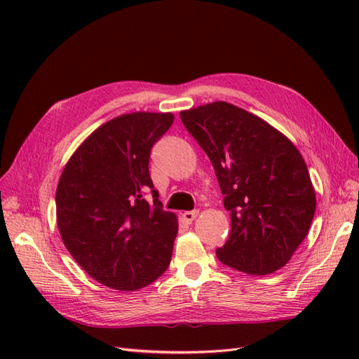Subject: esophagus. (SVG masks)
I'll use <instances>...</instances> for the list:
<instances>
[{
	"label": "esophagus",
	"instance_id": "34e87169",
	"mask_svg": "<svg viewBox=\"0 0 359 359\" xmlns=\"http://www.w3.org/2000/svg\"><path fill=\"white\" fill-rule=\"evenodd\" d=\"M198 214H199V211H186V212H182V219L187 223H191L194 219H196Z\"/></svg>",
	"mask_w": 359,
	"mask_h": 359
}]
</instances>
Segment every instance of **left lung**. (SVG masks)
<instances>
[{"label":"left lung","instance_id":"1","mask_svg":"<svg viewBox=\"0 0 359 359\" xmlns=\"http://www.w3.org/2000/svg\"><path fill=\"white\" fill-rule=\"evenodd\" d=\"M180 116L210 157L231 212V233L217 257L253 276L285 266L316 211L299 151L264 119L231 103H208Z\"/></svg>","mask_w":359,"mask_h":359}]
</instances>
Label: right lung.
<instances>
[{
    "label": "right lung",
    "instance_id": "right-lung-1",
    "mask_svg": "<svg viewBox=\"0 0 359 359\" xmlns=\"http://www.w3.org/2000/svg\"><path fill=\"white\" fill-rule=\"evenodd\" d=\"M172 123V114L116 116L85 139L61 173L55 202L62 243L107 287L140 289L170 264L177 215L163 210L148 165Z\"/></svg>",
    "mask_w": 359,
    "mask_h": 359
}]
</instances>
